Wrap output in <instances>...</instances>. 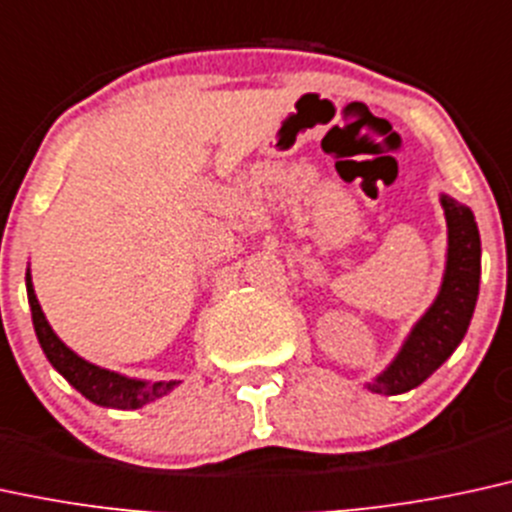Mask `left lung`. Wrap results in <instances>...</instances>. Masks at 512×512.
Masks as SVG:
<instances>
[{
  "label": "left lung",
  "mask_w": 512,
  "mask_h": 512,
  "mask_svg": "<svg viewBox=\"0 0 512 512\" xmlns=\"http://www.w3.org/2000/svg\"><path fill=\"white\" fill-rule=\"evenodd\" d=\"M448 221L446 276L436 303L417 322L393 365L372 384L374 393L396 396L429 379L463 341L479 293L482 243L474 214L453 197H441Z\"/></svg>",
  "instance_id": "left-lung-1"
}]
</instances>
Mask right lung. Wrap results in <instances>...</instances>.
<instances>
[{
    "instance_id": "obj_1",
    "label": "right lung",
    "mask_w": 512,
    "mask_h": 512,
    "mask_svg": "<svg viewBox=\"0 0 512 512\" xmlns=\"http://www.w3.org/2000/svg\"><path fill=\"white\" fill-rule=\"evenodd\" d=\"M26 288L30 310H33L35 334H38V341L42 350H45L47 360L52 362V367L69 381L73 389L83 393V396L92 400V403L116 410H135L143 408L145 403H152V400L166 396V393L174 389L176 381L145 384V381L126 379L121 377V374L109 372V369L95 367L90 365V362H85L83 357H78L73 350L66 348L52 331V326L47 324V319L40 310L38 298H35L30 274H26Z\"/></svg>"
}]
</instances>
